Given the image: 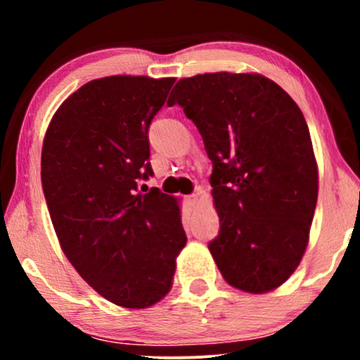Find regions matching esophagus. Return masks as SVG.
Masks as SVG:
<instances>
[{
  "label": "esophagus",
  "instance_id": "obj_1",
  "mask_svg": "<svg viewBox=\"0 0 360 360\" xmlns=\"http://www.w3.org/2000/svg\"><path fill=\"white\" fill-rule=\"evenodd\" d=\"M186 201H188V203L189 205H196L198 203V194H189V196L188 198H186Z\"/></svg>",
  "mask_w": 360,
  "mask_h": 360
}]
</instances>
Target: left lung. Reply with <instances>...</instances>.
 Listing matches in <instances>:
<instances>
[{"label": "left lung", "mask_w": 360, "mask_h": 360, "mask_svg": "<svg viewBox=\"0 0 360 360\" xmlns=\"http://www.w3.org/2000/svg\"><path fill=\"white\" fill-rule=\"evenodd\" d=\"M169 100L196 125L212 160L220 232L208 249L223 278L255 295L281 286L307 249L318 196L298 105L260 74L230 72L184 77Z\"/></svg>", "instance_id": "left-lung-1"}]
</instances>
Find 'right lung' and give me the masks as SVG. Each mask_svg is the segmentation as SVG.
<instances>
[{"label": "right lung", "instance_id": "1", "mask_svg": "<svg viewBox=\"0 0 360 360\" xmlns=\"http://www.w3.org/2000/svg\"><path fill=\"white\" fill-rule=\"evenodd\" d=\"M174 77L86 82L53 115L42 147V188L69 262L103 298L147 308L172 284L186 245L179 206L154 176L148 127Z\"/></svg>", "mask_w": 360, "mask_h": 360}]
</instances>
